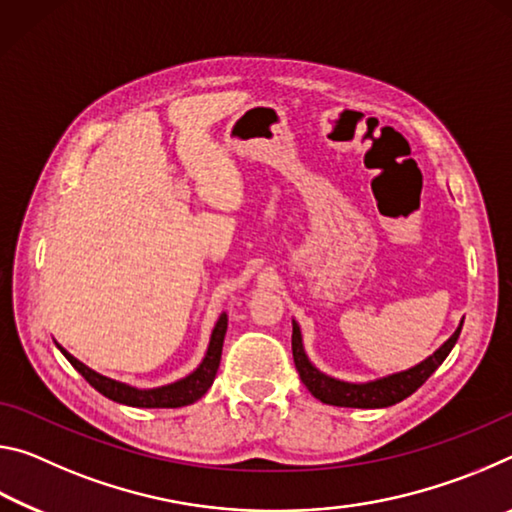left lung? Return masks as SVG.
<instances>
[{"instance_id":"left-lung-1","label":"left lung","mask_w":512,"mask_h":512,"mask_svg":"<svg viewBox=\"0 0 512 512\" xmlns=\"http://www.w3.org/2000/svg\"><path fill=\"white\" fill-rule=\"evenodd\" d=\"M463 323L458 325L456 332L449 336V341L443 348L436 350L429 359H424L418 366L397 375H388L384 379L368 381V384H348V381H339L323 375V372L311 366L305 348H302V336L298 323H293V336H291V350L293 361H296V370L307 386V391L323 404L332 406H350V409H384V406H393L397 402L406 400L427 381L433 372L438 370L440 363L447 359L452 352L454 343L458 341Z\"/></svg>"}]
</instances>
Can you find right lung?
<instances>
[{"mask_svg": "<svg viewBox=\"0 0 512 512\" xmlns=\"http://www.w3.org/2000/svg\"><path fill=\"white\" fill-rule=\"evenodd\" d=\"M225 329H228V316L221 314V318L216 320L214 325L210 348H207V354L201 366H198L189 377L176 381V384L151 388V391H137V388L121 384V381L103 377L99 372L83 366V363L79 359H74L65 348H60V345L58 348L65 354V359L81 372L83 379L88 381L92 388H97L101 395H106L108 400L128 404V406H140V409H178V406L194 404L196 400H201L207 391H210V386L214 384L216 370H219V363H221Z\"/></svg>", "mask_w": 512, "mask_h": 512, "instance_id": "1", "label": "right lung"}]
</instances>
